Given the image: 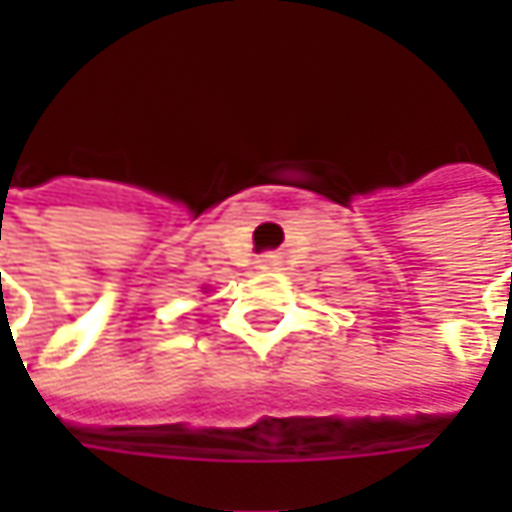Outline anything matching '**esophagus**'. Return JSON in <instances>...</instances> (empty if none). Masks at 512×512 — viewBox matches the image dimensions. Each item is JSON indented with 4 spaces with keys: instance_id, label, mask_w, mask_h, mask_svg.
Here are the masks:
<instances>
[{
    "instance_id": "1",
    "label": "esophagus",
    "mask_w": 512,
    "mask_h": 512,
    "mask_svg": "<svg viewBox=\"0 0 512 512\" xmlns=\"http://www.w3.org/2000/svg\"><path fill=\"white\" fill-rule=\"evenodd\" d=\"M259 262H262V267H276L279 265V256H276V253H267V256L259 259Z\"/></svg>"
}]
</instances>
